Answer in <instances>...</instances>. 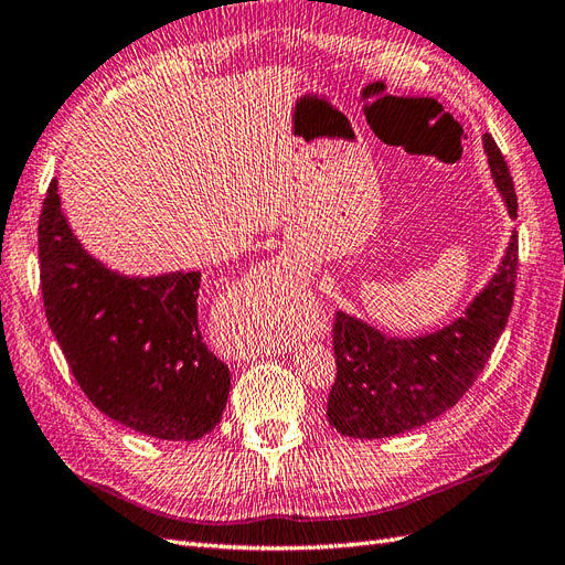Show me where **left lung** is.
<instances>
[{"instance_id":"8db88e82","label":"left lung","mask_w":565,"mask_h":565,"mask_svg":"<svg viewBox=\"0 0 565 565\" xmlns=\"http://www.w3.org/2000/svg\"><path fill=\"white\" fill-rule=\"evenodd\" d=\"M492 180L511 217L519 201L502 151L482 137ZM519 234H511L494 277L452 324L418 338H393L366 321L335 312V381L329 424L350 438H391L445 414L471 388L502 335L513 305Z\"/></svg>"}]
</instances>
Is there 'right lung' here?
<instances>
[{"label":"right lung","mask_w":565,"mask_h":565,"mask_svg":"<svg viewBox=\"0 0 565 565\" xmlns=\"http://www.w3.org/2000/svg\"><path fill=\"white\" fill-rule=\"evenodd\" d=\"M56 180L42 203L38 246L50 329L92 405L158 440H199L217 424L230 369L199 329L201 271L122 277L79 246Z\"/></svg>","instance_id":"add662e5"}]
</instances>
